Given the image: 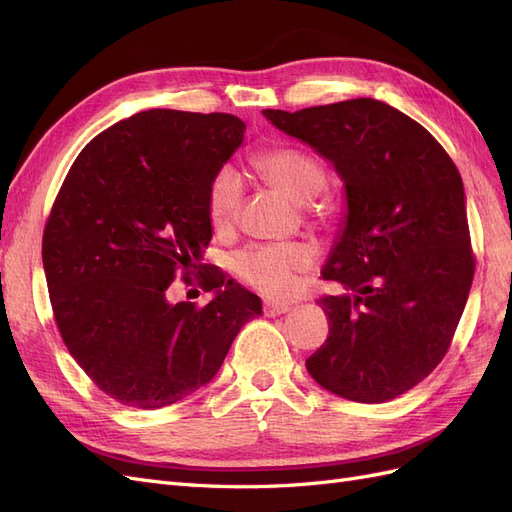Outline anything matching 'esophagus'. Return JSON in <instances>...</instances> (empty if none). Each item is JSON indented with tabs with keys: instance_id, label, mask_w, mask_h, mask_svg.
<instances>
[{
	"instance_id": "obj_1",
	"label": "esophagus",
	"mask_w": 512,
	"mask_h": 512,
	"mask_svg": "<svg viewBox=\"0 0 512 512\" xmlns=\"http://www.w3.org/2000/svg\"><path fill=\"white\" fill-rule=\"evenodd\" d=\"M288 312H290V305H286V303H271V301L265 303V316H269V318L282 316Z\"/></svg>"
}]
</instances>
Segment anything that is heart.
<instances>
[{"mask_svg":"<svg viewBox=\"0 0 512 512\" xmlns=\"http://www.w3.org/2000/svg\"><path fill=\"white\" fill-rule=\"evenodd\" d=\"M256 166L271 185L297 203L314 200L327 185L324 166L303 149L280 147L262 153ZM245 194L243 173L235 164H224L209 181L207 215L215 230L226 232L235 226ZM318 213L327 205H316ZM316 265V252L307 243L250 245L232 256V269L243 282L273 299H284L299 288L301 275Z\"/></svg>","mask_w":512,"mask_h":512,"instance_id":"obj_1","label":"heart"}]
</instances>
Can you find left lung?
I'll use <instances>...</instances> for the list:
<instances>
[{"label":"left lung","mask_w":512,"mask_h":512,"mask_svg":"<svg viewBox=\"0 0 512 512\" xmlns=\"http://www.w3.org/2000/svg\"><path fill=\"white\" fill-rule=\"evenodd\" d=\"M344 181L346 211L318 303L329 337L305 367L322 389L382 404L425 380L451 346L474 277L463 181L421 123L374 98L262 111Z\"/></svg>","instance_id":"left-lung-1"}]
</instances>
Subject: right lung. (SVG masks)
Here are the masks:
<instances>
[{"instance_id": "add662e5", "label": "right lung", "mask_w": 512, "mask_h": 512, "mask_svg": "<svg viewBox=\"0 0 512 512\" xmlns=\"http://www.w3.org/2000/svg\"><path fill=\"white\" fill-rule=\"evenodd\" d=\"M245 138L226 113L151 108L98 134L74 160L42 237V265L66 348L100 391L156 410L218 374L260 297L207 271L205 307L170 303L211 241L207 188Z\"/></svg>"}]
</instances>
